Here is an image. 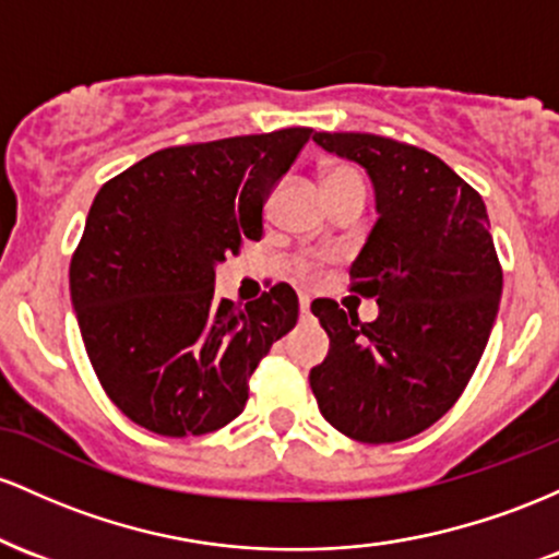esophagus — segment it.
I'll list each match as a JSON object with an SVG mask.
<instances>
[{"mask_svg": "<svg viewBox=\"0 0 559 559\" xmlns=\"http://www.w3.org/2000/svg\"><path fill=\"white\" fill-rule=\"evenodd\" d=\"M311 309H309V298H300V317H309Z\"/></svg>", "mask_w": 559, "mask_h": 559, "instance_id": "1", "label": "esophagus"}]
</instances>
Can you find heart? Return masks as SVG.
Instances as JSON below:
<instances>
[{"mask_svg":"<svg viewBox=\"0 0 559 559\" xmlns=\"http://www.w3.org/2000/svg\"><path fill=\"white\" fill-rule=\"evenodd\" d=\"M330 187H364V179L354 166L337 163V166H330L324 171V190H330Z\"/></svg>","mask_w":559,"mask_h":559,"instance_id":"obj_1","label":"heart"}]
</instances>
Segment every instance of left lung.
<instances>
[{
    "label": "left lung",
    "instance_id": "8db88e82",
    "mask_svg": "<svg viewBox=\"0 0 559 559\" xmlns=\"http://www.w3.org/2000/svg\"><path fill=\"white\" fill-rule=\"evenodd\" d=\"M313 142L367 168L378 222L350 263V290L374 298L361 322L335 300L311 304L330 337L309 382L319 412L361 443H396L438 423L473 378L501 298L486 203L441 158L359 131Z\"/></svg>",
    "mask_w": 559,
    "mask_h": 559
}]
</instances>
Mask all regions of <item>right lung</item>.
<instances>
[{
  "mask_svg": "<svg viewBox=\"0 0 559 559\" xmlns=\"http://www.w3.org/2000/svg\"><path fill=\"white\" fill-rule=\"evenodd\" d=\"M311 129L179 144L99 187L71 259V300L99 385L131 423L168 438L213 432L298 322L280 282L235 306L213 296L216 263L261 240L263 203Z\"/></svg>",
  "mask_w": 559,
  "mask_h": 559,
  "instance_id": "right-lung-1",
  "label": "right lung"
}]
</instances>
